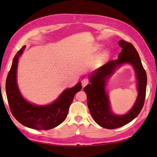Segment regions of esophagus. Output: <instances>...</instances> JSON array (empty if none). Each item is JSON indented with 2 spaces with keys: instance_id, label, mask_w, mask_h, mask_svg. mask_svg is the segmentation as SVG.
I'll return each instance as SVG.
<instances>
[{
  "instance_id": "34e87169",
  "label": "esophagus",
  "mask_w": 157,
  "mask_h": 157,
  "mask_svg": "<svg viewBox=\"0 0 157 157\" xmlns=\"http://www.w3.org/2000/svg\"><path fill=\"white\" fill-rule=\"evenodd\" d=\"M89 83V81L88 79H84L82 81V86L83 87H84V86H86V85H87Z\"/></svg>"
}]
</instances>
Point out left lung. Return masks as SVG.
I'll use <instances>...</instances> for the list:
<instances>
[{
  "label": "left lung",
  "instance_id": "8db88e82",
  "mask_svg": "<svg viewBox=\"0 0 157 157\" xmlns=\"http://www.w3.org/2000/svg\"><path fill=\"white\" fill-rule=\"evenodd\" d=\"M119 45L122 48L119 58L111 60L93 73L90 77L91 84L84 88L93 119L96 123L106 129L119 128L131 122L140 113L146 97L147 77L137 51L131 43L123 40L119 42ZM124 63L131 64L135 70L139 95L135 105L127 114L117 116L111 111L105 88L106 82L116 67Z\"/></svg>",
  "mask_w": 157,
  "mask_h": 157
}]
</instances>
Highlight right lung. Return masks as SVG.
<instances>
[{"instance_id": "add662e5", "label": "right lung", "mask_w": 157, "mask_h": 157, "mask_svg": "<svg viewBox=\"0 0 157 157\" xmlns=\"http://www.w3.org/2000/svg\"><path fill=\"white\" fill-rule=\"evenodd\" d=\"M25 46L16 53L6 81V93L10 110L13 117L28 128L47 130L65 121L70 105L77 92L81 90L82 84L78 82L74 87L66 89L52 104L38 106L28 102L21 96L17 84V69L19 56Z\"/></svg>"}]
</instances>
